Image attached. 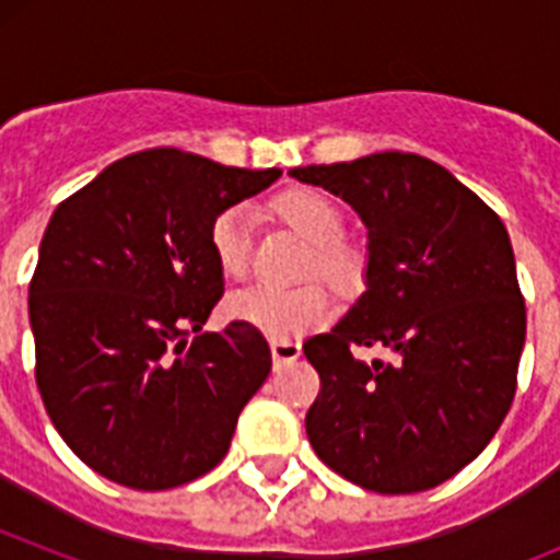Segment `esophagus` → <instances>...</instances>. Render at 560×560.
<instances>
[{
	"label": "esophagus",
	"mask_w": 560,
	"mask_h": 560,
	"mask_svg": "<svg viewBox=\"0 0 560 560\" xmlns=\"http://www.w3.org/2000/svg\"><path fill=\"white\" fill-rule=\"evenodd\" d=\"M269 348H271V359H275V368H283V364H289V361L303 355V345L294 339H271Z\"/></svg>",
	"instance_id": "esophagus-1"
}]
</instances>
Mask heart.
I'll use <instances>...</instances> for the list:
<instances>
[{"instance_id": "b5f03b06", "label": "heart", "mask_w": 560, "mask_h": 560, "mask_svg": "<svg viewBox=\"0 0 560 560\" xmlns=\"http://www.w3.org/2000/svg\"><path fill=\"white\" fill-rule=\"evenodd\" d=\"M285 226L305 237L311 249V275L325 277L334 289L350 291L361 280V255L345 241V212L328 192L294 187L271 205ZM210 249L226 280H241L249 269V215L244 207H226L210 224ZM336 305L323 285L303 289H246L226 300V316L264 330L271 339H296L330 323Z\"/></svg>"}]
</instances>
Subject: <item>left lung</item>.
Returning <instances> with one entry per match:
<instances>
[{
  "label": "left lung",
  "instance_id": "1",
  "mask_svg": "<svg viewBox=\"0 0 560 560\" xmlns=\"http://www.w3.org/2000/svg\"><path fill=\"white\" fill-rule=\"evenodd\" d=\"M368 226L364 294L303 345L323 381L316 457L375 493H418L477 459L516 395L527 314L502 219L446 167L384 151L289 171ZM384 347L394 359H358Z\"/></svg>",
  "mask_w": 560,
  "mask_h": 560
}]
</instances>
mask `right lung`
Masks as SVG:
<instances>
[{
    "mask_svg": "<svg viewBox=\"0 0 560 560\" xmlns=\"http://www.w3.org/2000/svg\"><path fill=\"white\" fill-rule=\"evenodd\" d=\"M151 148L56 207L30 280L36 384L52 427L101 477L167 491L224 459L271 370L264 334H205L224 294L210 224L280 179Z\"/></svg>",
    "mask_w": 560,
    "mask_h": 560,
    "instance_id": "obj_1",
    "label": "right lung"
}]
</instances>
